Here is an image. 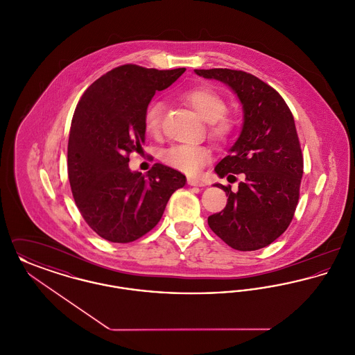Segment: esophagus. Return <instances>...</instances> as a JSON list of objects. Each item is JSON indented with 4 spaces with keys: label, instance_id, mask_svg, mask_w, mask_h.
<instances>
[{
    "label": "esophagus",
    "instance_id": "34e87169",
    "mask_svg": "<svg viewBox=\"0 0 355 355\" xmlns=\"http://www.w3.org/2000/svg\"><path fill=\"white\" fill-rule=\"evenodd\" d=\"M187 184L190 186H203L202 181L194 177H187Z\"/></svg>",
    "mask_w": 355,
    "mask_h": 355
}]
</instances>
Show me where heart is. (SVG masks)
Wrapping results in <instances>:
<instances>
[{
	"label": "heart",
	"mask_w": 355,
	"mask_h": 355,
	"mask_svg": "<svg viewBox=\"0 0 355 355\" xmlns=\"http://www.w3.org/2000/svg\"><path fill=\"white\" fill-rule=\"evenodd\" d=\"M181 98L186 102L203 121L209 122V135L216 142H226L234 135L236 123L226 114L227 102L220 93L209 86H197L185 90ZM165 103L161 100H152L144 110V128L146 133L157 137L162 129ZM161 161L171 169L186 174H196L210 161V152L203 146L173 145L162 150Z\"/></svg>",
	"instance_id": "1"
}]
</instances>
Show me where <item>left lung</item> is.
I'll return each mask as SVG.
<instances>
[{
    "instance_id": "1",
    "label": "left lung",
    "mask_w": 355,
    "mask_h": 355,
    "mask_svg": "<svg viewBox=\"0 0 355 355\" xmlns=\"http://www.w3.org/2000/svg\"><path fill=\"white\" fill-rule=\"evenodd\" d=\"M198 76L229 85L243 107V128L216 166L220 177L243 174L238 190L220 185L225 209L210 216V229L241 252L269 246L285 233L294 217L304 174V155L294 117L270 85L242 70L196 69ZM236 178V177H234Z\"/></svg>"
}]
</instances>
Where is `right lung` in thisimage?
<instances>
[{
	"label": "right lung",
	"instance_id": "1",
	"mask_svg": "<svg viewBox=\"0 0 355 355\" xmlns=\"http://www.w3.org/2000/svg\"><path fill=\"white\" fill-rule=\"evenodd\" d=\"M185 68L157 70L121 65L85 90L74 110L68 144V177L74 202L98 236L128 243L159 222L170 196L185 186L178 170L154 164L144 175L129 169L145 142L144 110L158 90Z\"/></svg>",
	"mask_w": 355,
	"mask_h": 355
}]
</instances>
